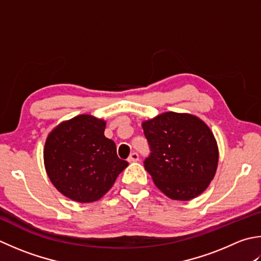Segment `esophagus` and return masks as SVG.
Listing matches in <instances>:
<instances>
[{"label": "esophagus", "mask_w": 261, "mask_h": 261, "mask_svg": "<svg viewBox=\"0 0 261 261\" xmlns=\"http://www.w3.org/2000/svg\"><path fill=\"white\" fill-rule=\"evenodd\" d=\"M139 161V155L137 154V152H132V154L127 158V162L132 163V162H138Z\"/></svg>", "instance_id": "esophagus-1"}]
</instances>
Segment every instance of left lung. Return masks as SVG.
Here are the masks:
<instances>
[{"label": "left lung", "instance_id": "obj_1", "mask_svg": "<svg viewBox=\"0 0 261 261\" xmlns=\"http://www.w3.org/2000/svg\"><path fill=\"white\" fill-rule=\"evenodd\" d=\"M151 154L145 168L155 186L173 200L188 201L206 190L215 176L218 146L200 117L165 112L142 122Z\"/></svg>", "mask_w": 261, "mask_h": 261}]
</instances>
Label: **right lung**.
<instances>
[{
	"mask_svg": "<svg viewBox=\"0 0 261 261\" xmlns=\"http://www.w3.org/2000/svg\"><path fill=\"white\" fill-rule=\"evenodd\" d=\"M105 126L103 119L80 114L61 122L46 138V173L56 190L71 200H99L129 165L117 157L114 141L104 136Z\"/></svg>",
	"mask_w": 261,
	"mask_h": 261,
	"instance_id": "obj_1",
	"label": "right lung"
}]
</instances>
